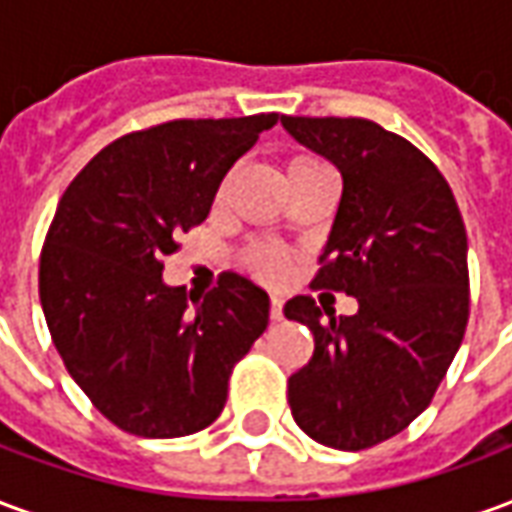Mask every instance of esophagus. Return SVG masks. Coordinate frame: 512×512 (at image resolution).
<instances>
[{"label": "esophagus", "instance_id": "34e87169", "mask_svg": "<svg viewBox=\"0 0 512 512\" xmlns=\"http://www.w3.org/2000/svg\"><path fill=\"white\" fill-rule=\"evenodd\" d=\"M271 321H282V299L271 296Z\"/></svg>", "mask_w": 512, "mask_h": 512}]
</instances>
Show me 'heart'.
<instances>
[{
    "mask_svg": "<svg viewBox=\"0 0 512 512\" xmlns=\"http://www.w3.org/2000/svg\"><path fill=\"white\" fill-rule=\"evenodd\" d=\"M321 169L329 167L323 161H318V158L299 156L288 164V175H296V172H321ZM246 266L252 268L255 274H260V277H277L279 271H282V257L274 249H268V246H255V249L246 252Z\"/></svg>",
    "mask_w": 512,
    "mask_h": 512,
    "instance_id": "obj_1",
    "label": "heart"
}]
</instances>
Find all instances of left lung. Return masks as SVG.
I'll use <instances>...</instances> for the list:
<instances>
[{
    "mask_svg": "<svg viewBox=\"0 0 512 512\" xmlns=\"http://www.w3.org/2000/svg\"><path fill=\"white\" fill-rule=\"evenodd\" d=\"M299 145L329 158L343 197L318 288L359 301L334 315L312 296L285 304L315 351L288 381L299 428L334 450L392 439L428 408L469 321L466 227L436 164L362 117H282Z\"/></svg>",
    "mask_w": 512,
    "mask_h": 512,
    "instance_id": "1",
    "label": "left lung"
}]
</instances>
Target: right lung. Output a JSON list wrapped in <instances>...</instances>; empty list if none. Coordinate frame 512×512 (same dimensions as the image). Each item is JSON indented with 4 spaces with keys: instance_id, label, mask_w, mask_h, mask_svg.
Returning a JSON list of instances; mask_svg holds the SVG:
<instances>
[{
    "instance_id": "right-lung-1",
    "label": "right lung",
    "mask_w": 512,
    "mask_h": 512,
    "mask_svg": "<svg viewBox=\"0 0 512 512\" xmlns=\"http://www.w3.org/2000/svg\"><path fill=\"white\" fill-rule=\"evenodd\" d=\"M279 115L172 120L120 136L62 194L40 304L73 381L117 428L175 439L222 414L233 365L268 326V293L224 271L169 288L164 257L205 222L219 183Z\"/></svg>"
}]
</instances>
